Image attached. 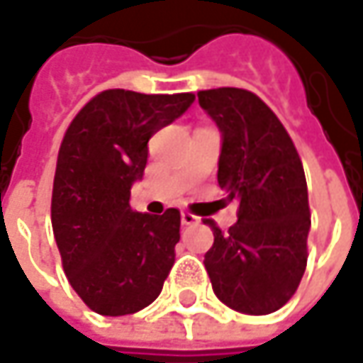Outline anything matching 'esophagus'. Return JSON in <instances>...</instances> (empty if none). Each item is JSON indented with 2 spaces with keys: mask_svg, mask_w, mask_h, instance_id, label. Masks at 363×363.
I'll return each mask as SVG.
<instances>
[{
  "mask_svg": "<svg viewBox=\"0 0 363 363\" xmlns=\"http://www.w3.org/2000/svg\"><path fill=\"white\" fill-rule=\"evenodd\" d=\"M182 224L184 226H196V224H200V218L189 214V212H182Z\"/></svg>",
  "mask_w": 363,
  "mask_h": 363,
  "instance_id": "esophagus-1",
  "label": "esophagus"
}]
</instances>
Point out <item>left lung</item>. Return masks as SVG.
I'll return each instance as SVG.
<instances>
[{
    "instance_id": "1",
    "label": "left lung",
    "mask_w": 363,
    "mask_h": 363,
    "mask_svg": "<svg viewBox=\"0 0 363 363\" xmlns=\"http://www.w3.org/2000/svg\"><path fill=\"white\" fill-rule=\"evenodd\" d=\"M216 123L222 147L218 186L238 200V222L214 232L203 264L216 297L234 311L267 315L281 309L307 267L311 228L307 182L283 123L257 94L242 89L198 92Z\"/></svg>"
}]
</instances>
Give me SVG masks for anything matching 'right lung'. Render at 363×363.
I'll use <instances>...</instances> for the list:
<instances>
[{
    "instance_id": "1",
    "label": "right lung",
    "mask_w": 363,
    "mask_h": 363,
    "mask_svg": "<svg viewBox=\"0 0 363 363\" xmlns=\"http://www.w3.org/2000/svg\"><path fill=\"white\" fill-rule=\"evenodd\" d=\"M194 94L113 89L80 108L64 135L52 189V230L68 283L94 313L119 317L160 297L179 242V210L133 212L149 139L172 125Z\"/></svg>"
}]
</instances>
